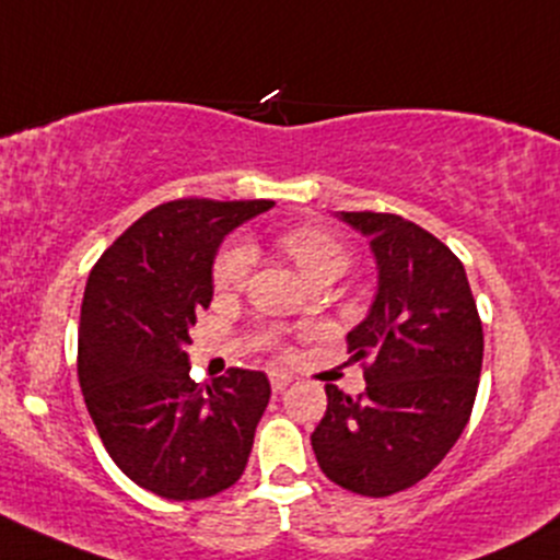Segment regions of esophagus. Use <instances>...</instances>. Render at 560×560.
<instances>
[{
	"label": "esophagus",
	"mask_w": 560,
	"mask_h": 560,
	"mask_svg": "<svg viewBox=\"0 0 560 560\" xmlns=\"http://www.w3.org/2000/svg\"><path fill=\"white\" fill-rule=\"evenodd\" d=\"M290 384L292 373H287V370H270V386H273V392H284Z\"/></svg>",
	"instance_id": "1"
}]
</instances>
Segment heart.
Segmentation results:
<instances>
[{
	"label": "heart",
	"instance_id": "heart-1",
	"mask_svg": "<svg viewBox=\"0 0 560 560\" xmlns=\"http://www.w3.org/2000/svg\"><path fill=\"white\" fill-rule=\"evenodd\" d=\"M281 249L292 257L298 265L303 281L314 279V276L332 270L340 273L346 268V249L338 238L316 228H298L281 235ZM252 262H255V252L246 241H231L225 249L220 252L214 262V290L217 292H235L244 287L246 276H249Z\"/></svg>",
	"mask_w": 560,
	"mask_h": 560
}]
</instances>
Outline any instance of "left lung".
Wrapping results in <instances>:
<instances>
[{
  "instance_id": "8db88e82",
  "label": "left lung",
  "mask_w": 560,
  "mask_h": 560,
  "mask_svg": "<svg viewBox=\"0 0 560 560\" xmlns=\"http://www.w3.org/2000/svg\"><path fill=\"white\" fill-rule=\"evenodd\" d=\"M370 241L378 287L349 332L368 388L351 399L327 384V413L311 434L329 480L388 497L427 478L467 427L482 364V325L458 257L416 222L338 211Z\"/></svg>"
}]
</instances>
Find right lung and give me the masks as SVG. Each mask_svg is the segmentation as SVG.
<instances>
[{
    "label": "right lung",
    "mask_w": 560,
    "mask_h": 560,
    "mask_svg": "<svg viewBox=\"0 0 560 560\" xmlns=\"http://www.w3.org/2000/svg\"><path fill=\"white\" fill-rule=\"evenodd\" d=\"M273 201L182 198L139 217L93 265L78 338L88 413L112 462L174 502L206 499L244 475L270 399L260 370L190 378L187 346L214 295L225 235Z\"/></svg>",
    "instance_id": "obj_1"
}]
</instances>
